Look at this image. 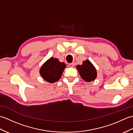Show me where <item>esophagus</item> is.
<instances>
[{
    "label": "esophagus",
    "instance_id": "obj_1",
    "mask_svg": "<svg viewBox=\"0 0 133 133\" xmlns=\"http://www.w3.org/2000/svg\"><path fill=\"white\" fill-rule=\"evenodd\" d=\"M69 67H74L75 66V63H70V64H69Z\"/></svg>",
    "mask_w": 133,
    "mask_h": 133
}]
</instances>
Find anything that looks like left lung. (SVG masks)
<instances>
[{
    "instance_id": "8db88e82",
    "label": "left lung",
    "mask_w": 133,
    "mask_h": 133,
    "mask_svg": "<svg viewBox=\"0 0 133 133\" xmlns=\"http://www.w3.org/2000/svg\"><path fill=\"white\" fill-rule=\"evenodd\" d=\"M76 67L82 78L87 82L95 80L97 77V70L89 60L83 61L82 64H78Z\"/></svg>"
}]
</instances>
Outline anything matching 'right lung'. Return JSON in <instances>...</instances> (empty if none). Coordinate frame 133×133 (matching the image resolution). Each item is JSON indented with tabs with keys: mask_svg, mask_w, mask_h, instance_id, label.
<instances>
[{
	"mask_svg": "<svg viewBox=\"0 0 133 133\" xmlns=\"http://www.w3.org/2000/svg\"><path fill=\"white\" fill-rule=\"evenodd\" d=\"M66 64L61 62L57 58L51 57L45 62L39 70L41 77L50 83L58 81L62 77Z\"/></svg>",
	"mask_w": 133,
	"mask_h": 133,
	"instance_id": "obj_1",
	"label": "right lung"
}]
</instances>
